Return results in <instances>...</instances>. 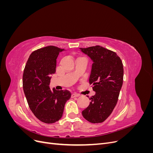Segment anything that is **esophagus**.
<instances>
[{
  "label": "esophagus",
  "mask_w": 153,
  "mask_h": 153,
  "mask_svg": "<svg viewBox=\"0 0 153 153\" xmlns=\"http://www.w3.org/2000/svg\"><path fill=\"white\" fill-rule=\"evenodd\" d=\"M78 96H80V95L78 94H76V93H73L72 94H71V98H76V97H78Z\"/></svg>",
  "instance_id": "esophagus-1"
}]
</instances>
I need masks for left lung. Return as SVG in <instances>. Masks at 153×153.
<instances>
[{"mask_svg": "<svg viewBox=\"0 0 153 153\" xmlns=\"http://www.w3.org/2000/svg\"><path fill=\"white\" fill-rule=\"evenodd\" d=\"M80 49L93 62L89 80L96 92L82 115L91 123H102L112 112L118 101L123 83V62L116 53L100 46Z\"/></svg>", "mask_w": 153, "mask_h": 153, "instance_id": "left-lung-1", "label": "left lung"}]
</instances>
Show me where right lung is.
Wrapping results in <instances>:
<instances>
[{"label":"right lung","instance_id":"right-lung-1","mask_svg":"<svg viewBox=\"0 0 153 153\" xmlns=\"http://www.w3.org/2000/svg\"><path fill=\"white\" fill-rule=\"evenodd\" d=\"M64 49L48 46L35 50L29 56L23 74V89L32 113L39 121L52 124L61 119L71 92L49 87L55 73L57 58Z\"/></svg>","mask_w":153,"mask_h":153}]
</instances>
